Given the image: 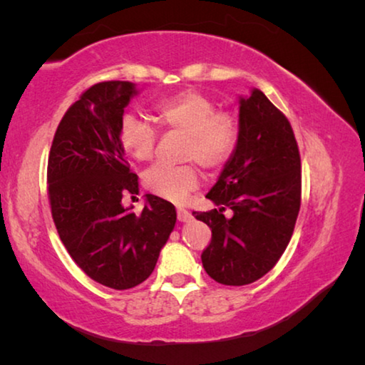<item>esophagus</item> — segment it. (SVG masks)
<instances>
[{
	"label": "esophagus",
	"instance_id": "esophagus-1",
	"mask_svg": "<svg viewBox=\"0 0 365 365\" xmlns=\"http://www.w3.org/2000/svg\"><path fill=\"white\" fill-rule=\"evenodd\" d=\"M177 219L180 220V222H188L191 219V214L187 211V209L178 207L177 209Z\"/></svg>",
	"mask_w": 365,
	"mask_h": 365
}]
</instances>
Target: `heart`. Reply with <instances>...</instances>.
Here are the masks:
<instances>
[{
    "label": "heart",
    "mask_w": 365,
    "mask_h": 365,
    "mask_svg": "<svg viewBox=\"0 0 365 365\" xmlns=\"http://www.w3.org/2000/svg\"><path fill=\"white\" fill-rule=\"evenodd\" d=\"M153 119L163 130L182 135V160H195L206 170L220 169L237 150V122L230 114L220 113L211 98L196 90H185L158 101ZM117 140L122 151L137 163L153 158L156 133L135 115L122 117ZM143 185L153 195L182 201L197 187V170L193 164L175 168L156 164L145 172Z\"/></svg>",
    "instance_id": "heart-1"
}]
</instances>
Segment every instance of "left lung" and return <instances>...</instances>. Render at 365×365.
Returning <instances> with one entry per match:
<instances>
[{"label": "left lung", "instance_id": "1", "mask_svg": "<svg viewBox=\"0 0 365 365\" xmlns=\"http://www.w3.org/2000/svg\"><path fill=\"white\" fill-rule=\"evenodd\" d=\"M238 125L237 150L206 195L219 207L193 211L212 232L202 267L230 287L256 282L279 262L301 206V158L285 114L255 88L240 98Z\"/></svg>", "mask_w": 365, "mask_h": 365}]
</instances>
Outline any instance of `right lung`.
Listing matches in <instances>:
<instances>
[{"label": "right lung", "mask_w": 365, "mask_h": 365, "mask_svg": "<svg viewBox=\"0 0 365 365\" xmlns=\"http://www.w3.org/2000/svg\"><path fill=\"white\" fill-rule=\"evenodd\" d=\"M135 95V85L120 80L90 86L61 119L48 158V197L61 242L91 280L114 289L151 275L177 220L174 205L154 195H146L141 214L122 206L127 193L138 195V175L117 140Z\"/></svg>", "instance_id": "add662e5"}]
</instances>
